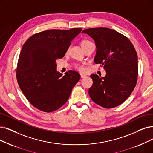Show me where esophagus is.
I'll return each instance as SVG.
<instances>
[{
    "mask_svg": "<svg viewBox=\"0 0 153 153\" xmlns=\"http://www.w3.org/2000/svg\"><path fill=\"white\" fill-rule=\"evenodd\" d=\"M80 77H81L82 78H83L87 77V76H86V75H83V74H81V75H80Z\"/></svg>",
    "mask_w": 153,
    "mask_h": 153,
    "instance_id": "esophagus-1",
    "label": "esophagus"
}]
</instances>
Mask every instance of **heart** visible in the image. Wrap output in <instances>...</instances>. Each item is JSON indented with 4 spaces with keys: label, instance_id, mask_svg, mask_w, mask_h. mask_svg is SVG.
Returning a JSON list of instances; mask_svg holds the SVG:
<instances>
[{
    "label": "heart",
    "instance_id": "obj_1",
    "mask_svg": "<svg viewBox=\"0 0 153 153\" xmlns=\"http://www.w3.org/2000/svg\"><path fill=\"white\" fill-rule=\"evenodd\" d=\"M90 41H87V40H83V41H82V42H81V46H82V47L83 48H85V46H86L87 45H88V44H90ZM77 68L80 70V71H83L84 70H85V69H84V68L83 66H77Z\"/></svg>",
    "mask_w": 153,
    "mask_h": 153
}]
</instances>
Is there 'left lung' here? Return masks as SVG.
Wrapping results in <instances>:
<instances>
[{
    "instance_id": "1",
    "label": "left lung",
    "mask_w": 153,
    "mask_h": 153,
    "mask_svg": "<svg viewBox=\"0 0 153 153\" xmlns=\"http://www.w3.org/2000/svg\"><path fill=\"white\" fill-rule=\"evenodd\" d=\"M82 33L92 38L96 46L94 62L105 70L106 75H91L93 85L88 94L97 104L111 108L123 103L137 83V54L132 42L115 30L106 27L85 29Z\"/></svg>"
}]
</instances>
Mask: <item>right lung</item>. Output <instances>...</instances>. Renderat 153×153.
Wrapping results in <instances>:
<instances>
[{"label":"right lung","instance_id":"obj_1","mask_svg":"<svg viewBox=\"0 0 153 153\" xmlns=\"http://www.w3.org/2000/svg\"><path fill=\"white\" fill-rule=\"evenodd\" d=\"M82 29H51L36 33L22 46L17 66V80L26 99L36 108L51 112L67 102L80 75L69 70L62 76L56 61L63 58L71 41Z\"/></svg>","mask_w":153,"mask_h":153}]
</instances>
